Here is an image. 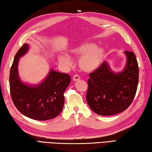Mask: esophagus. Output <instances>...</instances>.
Returning <instances> with one entry per match:
<instances>
[{
    "mask_svg": "<svg viewBox=\"0 0 152 152\" xmlns=\"http://www.w3.org/2000/svg\"><path fill=\"white\" fill-rule=\"evenodd\" d=\"M79 80H80V77L78 75H74L73 76V80H74V81L76 82V81H78Z\"/></svg>",
    "mask_w": 152,
    "mask_h": 152,
    "instance_id": "obj_1",
    "label": "esophagus"
}]
</instances>
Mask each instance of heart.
<instances>
[{
  "label": "heart",
  "instance_id": "heart-1",
  "mask_svg": "<svg viewBox=\"0 0 152 152\" xmlns=\"http://www.w3.org/2000/svg\"><path fill=\"white\" fill-rule=\"evenodd\" d=\"M68 55L78 58V65L82 71L91 72L97 70L102 64L105 56V50L103 47H96V45L90 42L82 43L68 50ZM58 62L62 66L69 68L72 60L66 55H58Z\"/></svg>",
  "mask_w": 152,
  "mask_h": 152
}]
</instances>
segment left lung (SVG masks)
I'll return each instance as SVG.
<instances>
[{
  "label": "left lung",
  "instance_id": "1",
  "mask_svg": "<svg viewBox=\"0 0 152 152\" xmlns=\"http://www.w3.org/2000/svg\"><path fill=\"white\" fill-rule=\"evenodd\" d=\"M124 69L115 72L107 62L90 74L86 100L90 109L102 116L113 115L129 107L137 90L139 69L135 55L124 51Z\"/></svg>",
  "mask_w": 152,
  "mask_h": 152
}]
</instances>
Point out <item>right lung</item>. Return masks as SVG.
<instances>
[{
    "mask_svg": "<svg viewBox=\"0 0 152 152\" xmlns=\"http://www.w3.org/2000/svg\"><path fill=\"white\" fill-rule=\"evenodd\" d=\"M29 50L24 43L14 56L10 72V94L18 110L30 118L47 121L61 113L64 106V92L71 78L67 74L50 69L43 81L37 84H28L20 79L18 74L20 58Z\"/></svg>",
    "mask_w": 152,
    "mask_h": 152,
    "instance_id": "add662e5",
    "label": "right lung"
}]
</instances>
